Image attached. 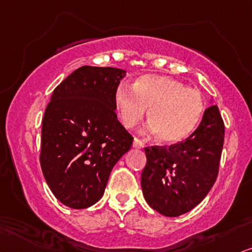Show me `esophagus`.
Segmentation results:
<instances>
[{"mask_svg": "<svg viewBox=\"0 0 252 252\" xmlns=\"http://www.w3.org/2000/svg\"><path fill=\"white\" fill-rule=\"evenodd\" d=\"M132 148H135V149H144L145 145H144V143L141 141V139L137 138V137H135V138H133Z\"/></svg>", "mask_w": 252, "mask_h": 252, "instance_id": "esophagus-1", "label": "esophagus"}]
</instances>
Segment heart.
<instances>
[{
    "label": "heart",
    "mask_w": 252,
    "mask_h": 252,
    "mask_svg": "<svg viewBox=\"0 0 252 252\" xmlns=\"http://www.w3.org/2000/svg\"><path fill=\"white\" fill-rule=\"evenodd\" d=\"M114 102L121 122L128 129L141 122L149 109L148 130L165 144L186 139L196 128L205 110L199 92L177 79L156 74L136 78L132 89L120 84Z\"/></svg>",
    "instance_id": "1"
}]
</instances>
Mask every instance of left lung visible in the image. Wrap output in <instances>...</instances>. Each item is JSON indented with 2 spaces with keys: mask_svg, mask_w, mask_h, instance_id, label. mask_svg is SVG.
I'll return each mask as SVG.
<instances>
[{
  "mask_svg": "<svg viewBox=\"0 0 252 252\" xmlns=\"http://www.w3.org/2000/svg\"><path fill=\"white\" fill-rule=\"evenodd\" d=\"M223 139V121L218 106H211L184 142L170 148H146L141 185L149 206L176 218L199 205L218 177Z\"/></svg>",
  "mask_w": 252,
  "mask_h": 252,
  "instance_id": "left-lung-1",
  "label": "left lung"
}]
</instances>
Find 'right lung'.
<instances>
[{
	"instance_id": "right-lung-1",
	"label": "right lung",
	"mask_w": 252,
	"mask_h": 252,
	"mask_svg": "<svg viewBox=\"0 0 252 252\" xmlns=\"http://www.w3.org/2000/svg\"><path fill=\"white\" fill-rule=\"evenodd\" d=\"M126 72L82 66L53 91L41 126L40 166L50 189L73 209L93 206L133 138L119 122L114 96Z\"/></svg>"
}]
</instances>
